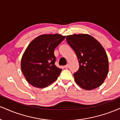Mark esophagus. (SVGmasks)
<instances>
[{
  "label": "esophagus",
  "instance_id": "esophagus-1",
  "mask_svg": "<svg viewBox=\"0 0 120 120\" xmlns=\"http://www.w3.org/2000/svg\"><path fill=\"white\" fill-rule=\"evenodd\" d=\"M64 68H65V69L68 68H69V65L67 64V65H64Z\"/></svg>",
  "mask_w": 120,
  "mask_h": 120
}]
</instances>
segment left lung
Returning a JSON list of instances; mask_svg holds the SVG:
<instances>
[{"label": "left lung", "mask_w": 120, "mask_h": 120, "mask_svg": "<svg viewBox=\"0 0 120 120\" xmlns=\"http://www.w3.org/2000/svg\"><path fill=\"white\" fill-rule=\"evenodd\" d=\"M67 42L75 52L79 68L73 74L77 84L91 90L102 85L109 70L105 49L97 40L86 34L67 35Z\"/></svg>", "instance_id": "8db88e82"}]
</instances>
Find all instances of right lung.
Returning <instances> with one entry per match:
<instances>
[{"label": "right lung", "instance_id": "1", "mask_svg": "<svg viewBox=\"0 0 120 120\" xmlns=\"http://www.w3.org/2000/svg\"><path fill=\"white\" fill-rule=\"evenodd\" d=\"M65 38L59 34H43L33 40L22 56L21 68L27 82L35 87H46L62 71L55 64L54 50Z\"/></svg>", "mask_w": 120, "mask_h": 120}]
</instances>
